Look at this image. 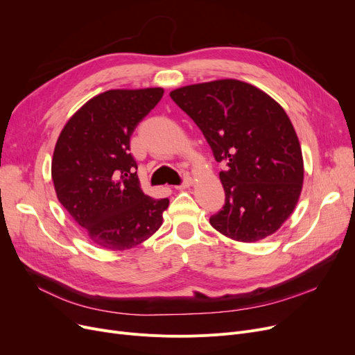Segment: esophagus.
Masks as SVG:
<instances>
[{
  "label": "esophagus",
  "instance_id": "34e87169",
  "mask_svg": "<svg viewBox=\"0 0 355 355\" xmlns=\"http://www.w3.org/2000/svg\"><path fill=\"white\" fill-rule=\"evenodd\" d=\"M193 184V180L191 179V178H187L184 179V182L182 183V184H178V187H175V189H178V191H183V189H188V188H191Z\"/></svg>",
  "mask_w": 355,
  "mask_h": 355
}]
</instances>
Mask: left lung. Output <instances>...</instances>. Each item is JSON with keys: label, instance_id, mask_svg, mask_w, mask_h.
Instances as JSON below:
<instances>
[{"label": "left lung", "instance_id": "8db88e82", "mask_svg": "<svg viewBox=\"0 0 355 355\" xmlns=\"http://www.w3.org/2000/svg\"><path fill=\"white\" fill-rule=\"evenodd\" d=\"M204 134L225 191V205L209 218L225 237L256 243L275 234L296 208L303 187L297 134L282 105L239 79H216L171 92Z\"/></svg>", "mask_w": 355, "mask_h": 355}]
</instances>
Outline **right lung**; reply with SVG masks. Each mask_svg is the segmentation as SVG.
Here are the masks:
<instances>
[{"mask_svg": "<svg viewBox=\"0 0 355 355\" xmlns=\"http://www.w3.org/2000/svg\"><path fill=\"white\" fill-rule=\"evenodd\" d=\"M163 88L110 89L91 98L62 128L52 159L56 196L88 239L124 251L163 224L168 199L143 192L130 137Z\"/></svg>", "mask_w": 355, "mask_h": 355, "instance_id": "right-lung-1", "label": "right lung"}]
</instances>
